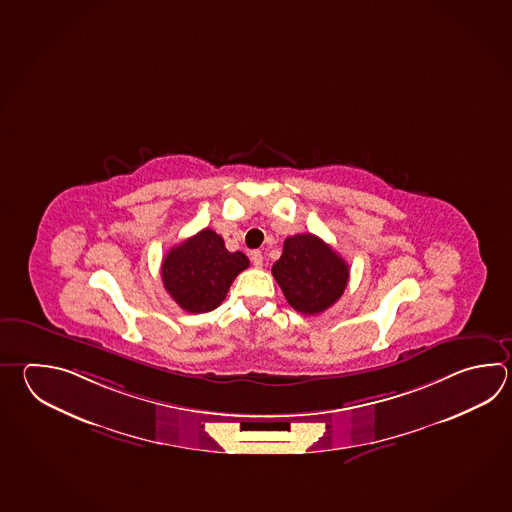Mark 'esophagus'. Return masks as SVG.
<instances>
[{
	"instance_id": "34e87169",
	"label": "esophagus",
	"mask_w": 512,
	"mask_h": 512,
	"mask_svg": "<svg viewBox=\"0 0 512 512\" xmlns=\"http://www.w3.org/2000/svg\"><path fill=\"white\" fill-rule=\"evenodd\" d=\"M251 262H253V266H255V268H262V264H264V255H262V251H251Z\"/></svg>"
}]
</instances>
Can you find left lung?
<instances>
[{
	"mask_svg": "<svg viewBox=\"0 0 512 512\" xmlns=\"http://www.w3.org/2000/svg\"><path fill=\"white\" fill-rule=\"evenodd\" d=\"M273 277L293 310L315 315L328 310L345 293L350 268L323 239L299 233L284 240Z\"/></svg>",
	"mask_w": 512,
	"mask_h": 512,
	"instance_id": "left-lung-1",
	"label": "left lung"
}]
</instances>
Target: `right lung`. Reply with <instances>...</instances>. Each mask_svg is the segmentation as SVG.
<instances>
[{
  "instance_id": "right-lung-1",
  "label": "right lung",
  "mask_w": 512,
  "mask_h": 512,
  "mask_svg": "<svg viewBox=\"0 0 512 512\" xmlns=\"http://www.w3.org/2000/svg\"><path fill=\"white\" fill-rule=\"evenodd\" d=\"M248 266L242 251L226 250L222 237L206 228L167 251L162 281L182 310L206 313L220 306L231 282Z\"/></svg>"
}]
</instances>
